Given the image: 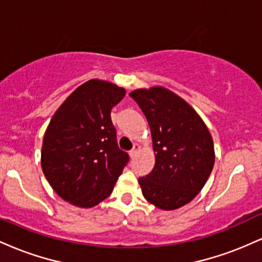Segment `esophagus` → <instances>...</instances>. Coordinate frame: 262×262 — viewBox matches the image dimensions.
I'll return each instance as SVG.
<instances>
[{"mask_svg": "<svg viewBox=\"0 0 262 262\" xmlns=\"http://www.w3.org/2000/svg\"><path fill=\"white\" fill-rule=\"evenodd\" d=\"M140 149V146H139V144H134V146H133V149L130 150V151H129V155L132 156V158H133V156L137 154V151L138 150Z\"/></svg>", "mask_w": 262, "mask_h": 262, "instance_id": "esophagus-1", "label": "esophagus"}]
</instances>
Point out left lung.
I'll return each mask as SVG.
<instances>
[{"label":"left lung","instance_id":"1","mask_svg":"<svg viewBox=\"0 0 262 262\" xmlns=\"http://www.w3.org/2000/svg\"><path fill=\"white\" fill-rule=\"evenodd\" d=\"M151 132L155 166L139 182L145 200L164 210L181 208L200 193L214 166L212 135L200 114L161 86L129 93Z\"/></svg>","mask_w":262,"mask_h":262}]
</instances>
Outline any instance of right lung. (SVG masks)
I'll return each mask as SVG.
<instances>
[{"mask_svg":"<svg viewBox=\"0 0 262 262\" xmlns=\"http://www.w3.org/2000/svg\"><path fill=\"white\" fill-rule=\"evenodd\" d=\"M125 90L92 79L77 87L54 113L41 146V169L62 200L80 208L112 193L129 156L117 145L111 111Z\"/></svg>","mask_w":262,"mask_h":262,"instance_id":"1","label":"right lung"}]
</instances>
